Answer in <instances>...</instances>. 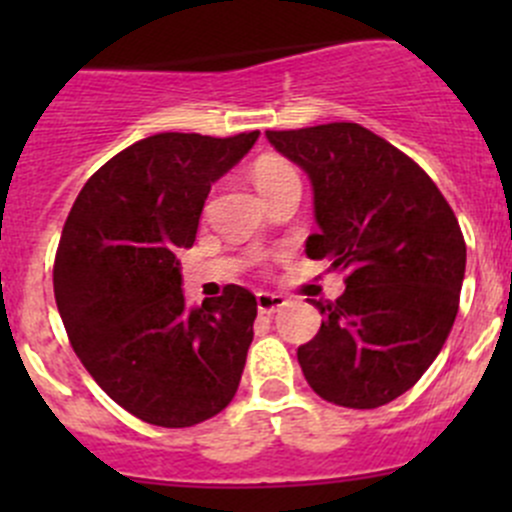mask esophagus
Wrapping results in <instances>:
<instances>
[{
    "instance_id": "34e87169",
    "label": "esophagus",
    "mask_w": 512,
    "mask_h": 512,
    "mask_svg": "<svg viewBox=\"0 0 512 512\" xmlns=\"http://www.w3.org/2000/svg\"><path fill=\"white\" fill-rule=\"evenodd\" d=\"M287 304V297L275 292H257V309L262 314H272V312H280L282 307Z\"/></svg>"
}]
</instances>
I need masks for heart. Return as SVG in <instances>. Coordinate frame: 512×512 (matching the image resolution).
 <instances>
[{
  "label": "heart",
  "mask_w": 512,
  "mask_h": 512,
  "mask_svg": "<svg viewBox=\"0 0 512 512\" xmlns=\"http://www.w3.org/2000/svg\"><path fill=\"white\" fill-rule=\"evenodd\" d=\"M297 178V170L287 163V160L277 156H265L252 165V180H255L257 190L262 195H267L270 190H275L277 185H282L285 180Z\"/></svg>",
  "instance_id": "b5f03b06"
}]
</instances>
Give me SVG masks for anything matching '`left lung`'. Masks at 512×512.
Here are the masks:
<instances>
[{"instance_id":"1","label":"left lung","mask_w":512,"mask_h":512,"mask_svg":"<svg viewBox=\"0 0 512 512\" xmlns=\"http://www.w3.org/2000/svg\"><path fill=\"white\" fill-rule=\"evenodd\" d=\"M307 173L319 232L307 257L347 272L337 302L297 349L307 384L347 409L406 394L433 364L458 314L466 242L451 205L399 148L359 123L267 131Z\"/></svg>"}]
</instances>
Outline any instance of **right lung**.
<instances>
[{
	"label": "right lung",
	"instance_id": "right-lung-1",
	"mask_svg": "<svg viewBox=\"0 0 512 512\" xmlns=\"http://www.w3.org/2000/svg\"><path fill=\"white\" fill-rule=\"evenodd\" d=\"M257 136L143 138L86 180L66 218L54 297L71 347L118 406L153 426L208 421L240 386L255 294L227 285L188 307L175 252L193 247L210 188Z\"/></svg>",
	"mask_w": 512,
	"mask_h": 512
}]
</instances>
